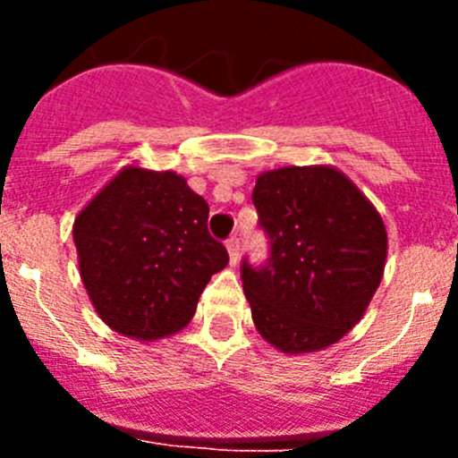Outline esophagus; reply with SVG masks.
I'll return each mask as SVG.
<instances>
[{
	"instance_id": "34e87169",
	"label": "esophagus",
	"mask_w": 458,
	"mask_h": 458,
	"mask_svg": "<svg viewBox=\"0 0 458 458\" xmlns=\"http://www.w3.org/2000/svg\"><path fill=\"white\" fill-rule=\"evenodd\" d=\"M226 252H229V264L236 266L238 257H241V241H238L236 236H232L226 241Z\"/></svg>"
}]
</instances>
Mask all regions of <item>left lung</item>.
<instances>
[{
  "label": "left lung",
  "mask_w": 458,
  "mask_h": 458,
  "mask_svg": "<svg viewBox=\"0 0 458 458\" xmlns=\"http://www.w3.org/2000/svg\"><path fill=\"white\" fill-rule=\"evenodd\" d=\"M252 201L270 236L268 266L242 264L259 335L286 355L333 346L365 317L383 279L386 222L333 165L259 174Z\"/></svg>",
  "instance_id": "obj_1"
}]
</instances>
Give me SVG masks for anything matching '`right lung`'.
I'll list each match as a JSON object with an SVG mask.
<instances>
[{
	"mask_svg": "<svg viewBox=\"0 0 458 458\" xmlns=\"http://www.w3.org/2000/svg\"><path fill=\"white\" fill-rule=\"evenodd\" d=\"M208 204L181 174L125 165L72 222L80 277L114 333L157 342L190 323L210 275L229 264Z\"/></svg>",
	"mask_w": 458,
	"mask_h": 458,
	"instance_id": "add662e5",
	"label": "right lung"
}]
</instances>
